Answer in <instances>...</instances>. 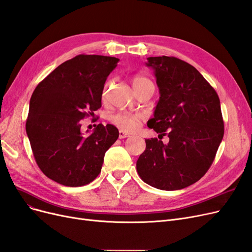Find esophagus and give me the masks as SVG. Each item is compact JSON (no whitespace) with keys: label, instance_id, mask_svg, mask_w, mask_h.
I'll list each match as a JSON object with an SVG mask.
<instances>
[{"label":"esophagus","instance_id":"34e87169","mask_svg":"<svg viewBox=\"0 0 252 252\" xmlns=\"http://www.w3.org/2000/svg\"><path fill=\"white\" fill-rule=\"evenodd\" d=\"M130 135L128 133H126L123 130H120L119 131V138H125V137H129Z\"/></svg>","mask_w":252,"mask_h":252}]
</instances>
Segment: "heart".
<instances>
[{
    "instance_id": "b5f03b06",
    "label": "heart",
    "mask_w": 252,
    "mask_h": 252,
    "mask_svg": "<svg viewBox=\"0 0 252 252\" xmlns=\"http://www.w3.org/2000/svg\"><path fill=\"white\" fill-rule=\"evenodd\" d=\"M131 82L134 89L140 88V86L147 83H152L150 79H148V78L143 75H134L132 77ZM108 86H109V82H107L105 86H104L103 94L106 93ZM143 119H144V116L142 114H128V112H119V114H116L110 118L112 123L127 132H131L136 130L138 126L141 125Z\"/></svg>"
}]
</instances>
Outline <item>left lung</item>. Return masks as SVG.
<instances>
[{
    "label": "left lung",
    "mask_w": 252,
    "mask_h": 252,
    "mask_svg": "<svg viewBox=\"0 0 252 252\" xmlns=\"http://www.w3.org/2000/svg\"><path fill=\"white\" fill-rule=\"evenodd\" d=\"M160 97L148 127L169 143L146 140L136 161L144 182L166 190L187 188L210 169L224 135L220 99L189 63L173 56L148 57Z\"/></svg>",
    "instance_id": "left-lung-1"
}]
</instances>
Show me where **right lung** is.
<instances>
[{
	"label": "right lung",
	"mask_w": 252,
	"mask_h": 252,
	"mask_svg": "<svg viewBox=\"0 0 252 252\" xmlns=\"http://www.w3.org/2000/svg\"><path fill=\"white\" fill-rule=\"evenodd\" d=\"M118 58L80 54L66 60L34 90L26 122L41 172L65 187H81L101 172L105 152L119 137L114 125L98 124L84 135L81 120L101 107L102 93Z\"/></svg>",
	"instance_id": "add662e5"
}]
</instances>
